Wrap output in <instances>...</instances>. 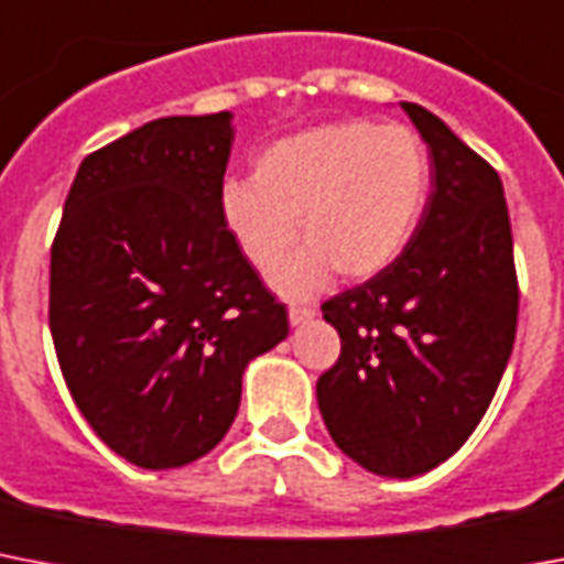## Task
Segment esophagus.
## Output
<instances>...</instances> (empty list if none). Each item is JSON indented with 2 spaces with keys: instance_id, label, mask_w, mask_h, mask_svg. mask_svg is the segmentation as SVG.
I'll return each instance as SVG.
<instances>
[{
  "instance_id": "esophagus-1",
  "label": "esophagus",
  "mask_w": 564,
  "mask_h": 564,
  "mask_svg": "<svg viewBox=\"0 0 564 564\" xmlns=\"http://www.w3.org/2000/svg\"><path fill=\"white\" fill-rule=\"evenodd\" d=\"M314 314H317V311L311 308V305H291V308H288V319H291V326H303V323L314 319Z\"/></svg>"
}]
</instances>
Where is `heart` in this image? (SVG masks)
<instances>
[{
    "label": "heart",
    "mask_w": 564,
    "mask_h": 564,
    "mask_svg": "<svg viewBox=\"0 0 564 564\" xmlns=\"http://www.w3.org/2000/svg\"><path fill=\"white\" fill-rule=\"evenodd\" d=\"M431 160L416 130L367 119L328 121L268 145L256 177L218 188L220 224L259 273L282 264L300 232L308 245L276 273L288 296H311L335 268L369 279L390 268L416 232Z\"/></svg>",
    "instance_id": "obj_1"
}]
</instances>
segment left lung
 Wrapping results in <instances>:
<instances>
[{"mask_svg": "<svg viewBox=\"0 0 564 564\" xmlns=\"http://www.w3.org/2000/svg\"><path fill=\"white\" fill-rule=\"evenodd\" d=\"M431 154V195L402 256L323 303L340 358L317 381L328 434L372 475L416 477L484 419L516 344L518 279L498 171L402 101Z\"/></svg>", "mask_w": 564, "mask_h": 564, "instance_id": "left-lung-1", "label": "left lung"}]
</instances>
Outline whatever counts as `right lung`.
Returning <instances> with one entry per match:
<instances>
[{
    "label": "right lung",
    "instance_id": "1",
    "mask_svg": "<svg viewBox=\"0 0 564 564\" xmlns=\"http://www.w3.org/2000/svg\"><path fill=\"white\" fill-rule=\"evenodd\" d=\"M232 112L169 116L80 162L52 245L48 326L89 427L139 468L224 440L288 311L220 224Z\"/></svg>",
    "mask_w": 564,
    "mask_h": 564
}]
</instances>
